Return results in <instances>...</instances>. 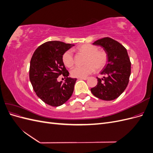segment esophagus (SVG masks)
<instances>
[{
  "mask_svg": "<svg viewBox=\"0 0 153 153\" xmlns=\"http://www.w3.org/2000/svg\"><path fill=\"white\" fill-rule=\"evenodd\" d=\"M87 77H84V78H78V79H80V80H87Z\"/></svg>",
  "mask_w": 153,
  "mask_h": 153,
  "instance_id": "obj_1",
  "label": "esophagus"
}]
</instances>
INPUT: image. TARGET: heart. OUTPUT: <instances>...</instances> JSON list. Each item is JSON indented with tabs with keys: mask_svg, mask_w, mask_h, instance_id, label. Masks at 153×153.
Returning <instances> with one entry per match:
<instances>
[{
	"mask_svg": "<svg viewBox=\"0 0 153 153\" xmlns=\"http://www.w3.org/2000/svg\"><path fill=\"white\" fill-rule=\"evenodd\" d=\"M78 53L86 55L84 59L85 65L76 66L72 69L71 75L73 77L84 78L95 71V68L101 70L105 67L108 61L107 52L104 50H98L97 46L91 44H84L78 47L76 49ZM62 62L68 68H71L75 64V59L71 50H67L62 57Z\"/></svg>",
	"mask_w": 153,
	"mask_h": 153,
	"instance_id": "heart-1",
	"label": "heart"
}]
</instances>
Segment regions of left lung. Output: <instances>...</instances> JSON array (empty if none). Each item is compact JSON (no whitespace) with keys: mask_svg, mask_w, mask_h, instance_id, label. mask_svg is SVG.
<instances>
[{"mask_svg":"<svg viewBox=\"0 0 153 153\" xmlns=\"http://www.w3.org/2000/svg\"><path fill=\"white\" fill-rule=\"evenodd\" d=\"M94 45L102 47L108 55V64L101 71L103 78L91 91L97 98L111 101L117 98L126 89L131 75V62L126 49L118 41L106 37L96 41Z\"/></svg>","mask_w":153,"mask_h":153,"instance_id":"1","label":"left lung"}]
</instances>
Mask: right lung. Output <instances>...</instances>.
I'll return each instance as SVG.
<instances>
[{"label": "right lung", "instance_id": "right-lung-1", "mask_svg": "<svg viewBox=\"0 0 153 153\" xmlns=\"http://www.w3.org/2000/svg\"><path fill=\"white\" fill-rule=\"evenodd\" d=\"M74 45L59 41H47L37 48L30 60L29 78L36 95L52 106L63 105L70 98L76 78L68 77L62 62L63 53ZM62 74L65 82H58Z\"/></svg>", "mask_w": 153, "mask_h": 153}]
</instances>
